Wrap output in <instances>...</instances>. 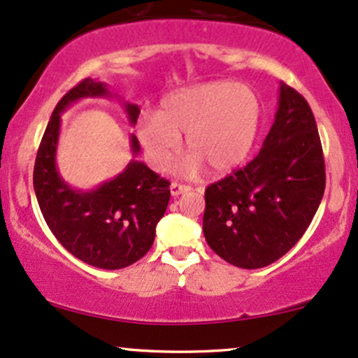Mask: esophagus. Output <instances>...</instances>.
Returning a JSON list of instances; mask_svg holds the SVG:
<instances>
[{"label": "esophagus", "instance_id": "34e87169", "mask_svg": "<svg viewBox=\"0 0 358 358\" xmlns=\"http://www.w3.org/2000/svg\"><path fill=\"white\" fill-rule=\"evenodd\" d=\"M190 190H192L190 185L178 183V182H173L170 185V192H171V195H173V196H178V195H182V193H187Z\"/></svg>", "mask_w": 358, "mask_h": 358}]
</instances>
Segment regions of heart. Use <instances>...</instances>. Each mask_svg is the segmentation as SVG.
I'll return each instance as SVG.
<instances>
[{"mask_svg": "<svg viewBox=\"0 0 358 358\" xmlns=\"http://www.w3.org/2000/svg\"><path fill=\"white\" fill-rule=\"evenodd\" d=\"M262 104L252 89L213 80L166 96L139 122L138 136L155 168H165L185 134L188 166L227 173L248 158L261 127Z\"/></svg>", "mask_w": 358, "mask_h": 358, "instance_id": "1", "label": "heart"}]
</instances>
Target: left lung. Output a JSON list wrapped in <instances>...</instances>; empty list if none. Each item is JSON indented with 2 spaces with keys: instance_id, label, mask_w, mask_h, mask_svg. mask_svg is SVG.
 <instances>
[{
  "instance_id": "1",
  "label": "left lung",
  "mask_w": 358,
  "mask_h": 358,
  "mask_svg": "<svg viewBox=\"0 0 358 358\" xmlns=\"http://www.w3.org/2000/svg\"><path fill=\"white\" fill-rule=\"evenodd\" d=\"M324 180L310 104L281 82L274 124L256 158L205 190V241L237 268L269 266L306 232L323 199Z\"/></svg>"
}]
</instances>
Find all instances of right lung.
<instances>
[{
  "label": "right lung",
  "mask_w": 358,
  "mask_h": 358,
  "mask_svg": "<svg viewBox=\"0 0 358 358\" xmlns=\"http://www.w3.org/2000/svg\"><path fill=\"white\" fill-rule=\"evenodd\" d=\"M102 96H109L102 82L84 79L59 101L36 153L34 188L48 229L72 256L101 269H122L153 245L156 224L170 202V182L136 159L90 192L73 190L60 178L55 165L60 114L72 102ZM124 106L136 124L139 108ZM131 150L139 153L136 136H131Z\"/></svg>",
  "instance_id": "obj_1"
}]
</instances>
